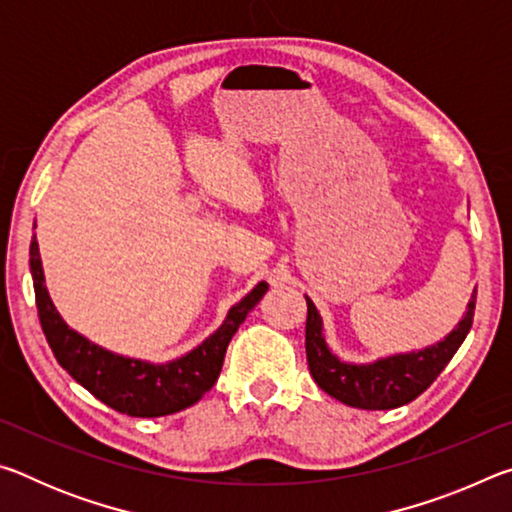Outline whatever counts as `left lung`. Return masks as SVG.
<instances>
[{
	"label": "left lung",
	"instance_id": "obj_1",
	"mask_svg": "<svg viewBox=\"0 0 512 512\" xmlns=\"http://www.w3.org/2000/svg\"><path fill=\"white\" fill-rule=\"evenodd\" d=\"M474 302L476 291L472 293L470 305H467L465 318L445 341L420 352L381 359L377 363H370V366H352V363H343L329 352L323 339V323H320L314 302L307 298L305 348L311 377L327 395L354 406V409L386 411L409 404L427 391L440 372L445 370L456 350L461 348L472 327Z\"/></svg>",
	"mask_w": 512,
	"mask_h": 512
}]
</instances>
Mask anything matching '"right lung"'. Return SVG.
Here are the masks:
<instances>
[{
  "mask_svg": "<svg viewBox=\"0 0 512 512\" xmlns=\"http://www.w3.org/2000/svg\"><path fill=\"white\" fill-rule=\"evenodd\" d=\"M29 255L38 318L56 361L97 400L133 418H160L201 400L219 379L232 336L268 289L266 282H259L239 305L230 309L225 323L210 339L187 357L171 361L167 366H151L103 350L69 329L47 293L36 237L31 241Z\"/></svg>",
  "mask_w": 512,
  "mask_h": 512,
  "instance_id": "obj_1",
  "label": "right lung"
}]
</instances>
